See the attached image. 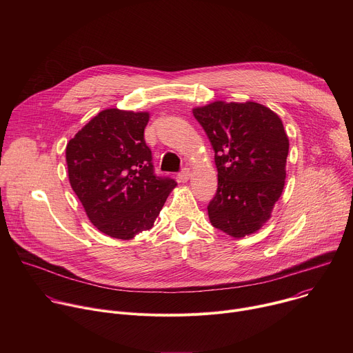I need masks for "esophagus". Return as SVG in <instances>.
<instances>
[{"instance_id": "1", "label": "esophagus", "mask_w": 353, "mask_h": 353, "mask_svg": "<svg viewBox=\"0 0 353 353\" xmlns=\"http://www.w3.org/2000/svg\"><path fill=\"white\" fill-rule=\"evenodd\" d=\"M190 176H191V172H190V169L185 168V169H183L181 173H179V180L181 183H187L190 180Z\"/></svg>"}]
</instances>
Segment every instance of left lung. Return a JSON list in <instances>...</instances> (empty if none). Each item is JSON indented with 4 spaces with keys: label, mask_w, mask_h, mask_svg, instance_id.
I'll use <instances>...</instances> for the list:
<instances>
[{
    "label": "left lung",
    "mask_w": 353,
    "mask_h": 353,
    "mask_svg": "<svg viewBox=\"0 0 353 353\" xmlns=\"http://www.w3.org/2000/svg\"><path fill=\"white\" fill-rule=\"evenodd\" d=\"M205 130L218 169L216 195L208 205L214 228L241 239L271 218L286 179L289 138L281 117L256 102L216 100L192 109Z\"/></svg>",
    "instance_id": "left-lung-1"
}]
</instances>
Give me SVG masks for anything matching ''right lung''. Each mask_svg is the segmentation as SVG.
Returning a JSON list of instances; mask_svg holds the SVG:
<instances>
[{
    "mask_svg": "<svg viewBox=\"0 0 353 353\" xmlns=\"http://www.w3.org/2000/svg\"><path fill=\"white\" fill-rule=\"evenodd\" d=\"M149 112L106 109L90 119L65 148L70 184L100 232L130 240L154 226L177 185L154 174L143 139Z\"/></svg>",
    "mask_w": 353,
    "mask_h": 353,
    "instance_id": "add662e5",
    "label": "right lung"
}]
</instances>
